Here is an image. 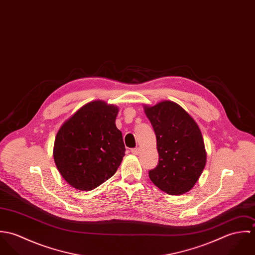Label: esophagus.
Returning a JSON list of instances; mask_svg holds the SVG:
<instances>
[{
    "mask_svg": "<svg viewBox=\"0 0 255 255\" xmlns=\"http://www.w3.org/2000/svg\"><path fill=\"white\" fill-rule=\"evenodd\" d=\"M131 153H132L133 155H138V154L140 153V148H139V147H136V148L131 149Z\"/></svg>",
    "mask_w": 255,
    "mask_h": 255,
    "instance_id": "obj_1",
    "label": "esophagus"
}]
</instances>
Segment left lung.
I'll return each mask as SVG.
<instances>
[{
	"label": "left lung",
	"mask_w": 255,
	"mask_h": 255,
	"mask_svg": "<svg viewBox=\"0 0 255 255\" xmlns=\"http://www.w3.org/2000/svg\"><path fill=\"white\" fill-rule=\"evenodd\" d=\"M157 139L159 163L149 171L152 182L164 192L180 195L189 191L206 164V150L199 127L173 101L144 105Z\"/></svg>",
	"instance_id": "left-lung-1"
}]
</instances>
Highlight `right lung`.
Segmentation results:
<instances>
[{
    "mask_svg": "<svg viewBox=\"0 0 255 255\" xmlns=\"http://www.w3.org/2000/svg\"><path fill=\"white\" fill-rule=\"evenodd\" d=\"M119 108L89 102L60 128L54 143L55 164L73 187L88 191L115 175L125 156L123 134L116 127Z\"/></svg>",
    "mask_w": 255,
    "mask_h": 255,
    "instance_id": "obj_1",
    "label": "right lung"
}]
</instances>
